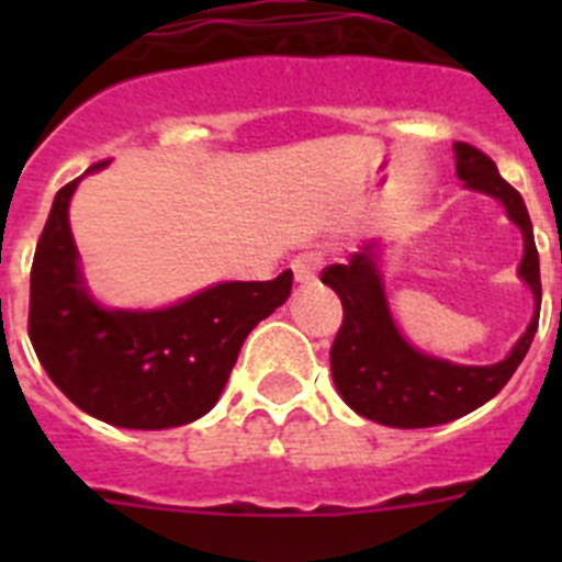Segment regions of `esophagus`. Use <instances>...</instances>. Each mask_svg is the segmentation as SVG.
Masks as SVG:
<instances>
[{"label":"esophagus","mask_w":562,"mask_h":562,"mask_svg":"<svg viewBox=\"0 0 562 562\" xmlns=\"http://www.w3.org/2000/svg\"><path fill=\"white\" fill-rule=\"evenodd\" d=\"M321 265H324L321 252L306 250L301 252V256L292 258V276H295L297 284H312L317 278V272H321Z\"/></svg>","instance_id":"34e87169"}]
</instances>
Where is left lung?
Returning <instances> with one entry per match:
<instances>
[{
	"label": "left lung",
	"mask_w": 562,
	"mask_h": 562,
	"mask_svg": "<svg viewBox=\"0 0 562 562\" xmlns=\"http://www.w3.org/2000/svg\"><path fill=\"white\" fill-rule=\"evenodd\" d=\"M453 151L456 173L464 188L498 200L506 216L520 227L524 258L518 276L532 290L535 315L504 360L459 366L414 349L396 329L380 276L382 247L376 241L355 252L349 265L326 267L321 281L337 292L342 304V324L329 351L337 394L355 414L389 428H434L481 408L509 382L538 331L540 258L524 200L484 151L467 143H453Z\"/></svg>",
	"instance_id": "1"
}]
</instances>
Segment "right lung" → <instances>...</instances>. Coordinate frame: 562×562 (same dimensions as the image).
<instances>
[{"label": "right lung", "instance_id": "right-lung-1", "mask_svg": "<svg viewBox=\"0 0 562 562\" xmlns=\"http://www.w3.org/2000/svg\"><path fill=\"white\" fill-rule=\"evenodd\" d=\"M78 182L56 193L30 270L27 331L38 362L69 402L114 428L200 419L225 391L245 337L290 297L292 272L213 284L166 310H109L89 292L69 231Z\"/></svg>", "mask_w": 562, "mask_h": 562}]
</instances>
